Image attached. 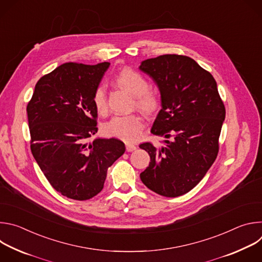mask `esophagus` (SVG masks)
<instances>
[{
    "mask_svg": "<svg viewBox=\"0 0 262 262\" xmlns=\"http://www.w3.org/2000/svg\"><path fill=\"white\" fill-rule=\"evenodd\" d=\"M125 147H126V151L127 152H132V151H135L137 149V146L132 144V143H126L125 144Z\"/></svg>",
    "mask_w": 262,
    "mask_h": 262,
    "instance_id": "obj_1",
    "label": "esophagus"
}]
</instances>
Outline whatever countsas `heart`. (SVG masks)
Listing matches in <instances>:
<instances>
[{"mask_svg": "<svg viewBox=\"0 0 262 262\" xmlns=\"http://www.w3.org/2000/svg\"><path fill=\"white\" fill-rule=\"evenodd\" d=\"M115 83L135 96L136 106L145 114H154L160 107L159 95L149 89V83L142 74L134 69L124 68L115 78ZM93 104L98 113H104L107 107L105 89L98 86L93 93ZM144 128V122L138 115L115 116L103 126L107 137L117 138L125 142L136 141Z\"/></svg>", "mask_w": 262, "mask_h": 262, "instance_id": "b5f03b06", "label": "heart"}]
</instances>
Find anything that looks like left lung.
I'll return each mask as SVG.
<instances>
[{
	"mask_svg": "<svg viewBox=\"0 0 262 262\" xmlns=\"http://www.w3.org/2000/svg\"><path fill=\"white\" fill-rule=\"evenodd\" d=\"M139 68L161 93L151 134L166 138L159 148L150 142L140 145L150 156L140 177L155 193L178 197L194 189L215 161L225 105L210 72L190 57L163 55Z\"/></svg>",
	"mask_w": 262,
	"mask_h": 262,
	"instance_id": "obj_1",
	"label": "left lung"
}]
</instances>
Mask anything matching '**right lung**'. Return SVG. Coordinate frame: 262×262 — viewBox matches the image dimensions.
<instances>
[{"mask_svg":"<svg viewBox=\"0 0 262 262\" xmlns=\"http://www.w3.org/2000/svg\"><path fill=\"white\" fill-rule=\"evenodd\" d=\"M110 63H64L37 82L27 105L31 151L61 195L88 200L102 189L107 168L125 151L118 139L97 133L93 93Z\"/></svg>","mask_w":262,"mask_h":262,"instance_id":"obj_1","label":"right lung"}]
</instances>
